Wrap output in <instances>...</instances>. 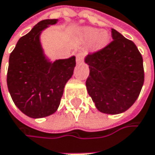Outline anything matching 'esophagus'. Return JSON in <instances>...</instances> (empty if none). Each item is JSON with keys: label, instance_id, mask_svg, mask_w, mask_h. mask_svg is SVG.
<instances>
[{"label": "esophagus", "instance_id": "esophagus-1", "mask_svg": "<svg viewBox=\"0 0 155 155\" xmlns=\"http://www.w3.org/2000/svg\"><path fill=\"white\" fill-rule=\"evenodd\" d=\"M76 61L78 64H80L83 62V54L82 53H78L76 56Z\"/></svg>", "mask_w": 155, "mask_h": 155}]
</instances>
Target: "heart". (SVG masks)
Segmentation results:
<instances>
[{
	"label": "heart",
	"mask_w": 155,
	"mask_h": 155,
	"mask_svg": "<svg viewBox=\"0 0 155 155\" xmlns=\"http://www.w3.org/2000/svg\"><path fill=\"white\" fill-rule=\"evenodd\" d=\"M78 37L83 42L91 41L90 49L94 52L102 51L110 42V35L106 31H99V29L92 27L81 28L78 31Z\"/></svg>",
	"instance_id": "1"
}]
</instances>
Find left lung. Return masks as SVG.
Wrapping results in <instances>:
<instances>
[{"label": "left lung", "instance_id": "obj_1", "mask_svg": "<svg viewBox=\"0 0 155 155\" xmlns=\"http://www.w3.org/2000/svg\"><path fill=\"white\" fill-rule=\"evenodd\" d=\"M113 41L102 51L88 54L86 86L96 109L106 114H120L134 104L144 84L143 58L136 45L115 29Z\"/></svg>", "mask_w": 155, "mask_h": 155}]
</instances>
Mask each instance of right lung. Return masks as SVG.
Listing matches in <instances>:
<instances>
[{
  "label": "right lung",
  "instance_id": "obj_1",
  "mask_svg": "<svg viewBox=\"0 0 155 155\" xmlns=\"http://www.w3.org/2000/svg\"><path fill=\"white\" fill-rule=\"evenodd\" d=\"M58 21L38 22L18 41L10 55L7 85L10 96L15 105L33 119L47 117L58 110L76 67L75 56L52 61L43 48V32Z\"/></svg>",
  "mask_w": 155,
  "mask_h": 155
}]
</instances>
